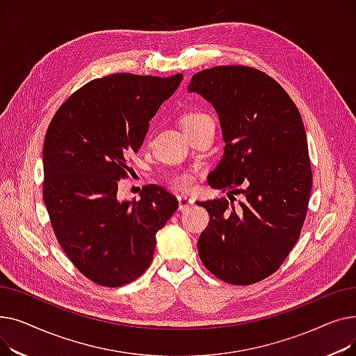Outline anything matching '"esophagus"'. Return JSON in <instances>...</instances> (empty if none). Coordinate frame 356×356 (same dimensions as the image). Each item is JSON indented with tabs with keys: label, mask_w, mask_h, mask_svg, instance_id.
I'll return each instance as SVG.
<instances>
[{
	"label": "esophagus",
	"mask_w": 356,
	"mask_h": 356,
	"mask_svg": "<svg viewBox=\"0 0 356 356\" xmlns=\"http://www.w3.org/2000/svg\"><path fill=\"white\" fill-rule=\"evenodd\" d=\"M177 200H179V209L180 211L189 209L191 207H193V204H195V200L192 197H189V196H186V195L177 196Z\"/></svg>",
	"instance_id": "esophagus-1"
}]
</instances>
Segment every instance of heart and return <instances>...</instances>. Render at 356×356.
<instances>
[{"label": "heart", "mask_w": 356, "mask_h": 356, "mask_svg": "<svg viewBox=\"0 0 356 356\" xmlns=\"http://www.w3.org/2000/svg\"><path fill=\"white\" fill-rule=\"evenodd\" d=\"M204 122H212V120H211V117L208 114H204V112H200V111L188 112V114H186L181 118V124H183L184 129L197 127V125L204 124ZM170 180L177 186V188L189 189V188H192V186L195 184L196 177L192 173H179V175L172 176Z\"/></svg>", "instance_id": "obj_1"}]
</instances>
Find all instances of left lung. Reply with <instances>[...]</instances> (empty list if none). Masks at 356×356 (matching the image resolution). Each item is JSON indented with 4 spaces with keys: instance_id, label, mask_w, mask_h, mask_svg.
<instances>
[{
    "instance_id": "obj_1",
    "label": "left lung",
    "mask_w": 356,
    "mask_h": 356,
    "mask_svg": "<svg viewBox=\"0 0 356 356\" xmlns=\"http://www.w3.org/2000/svg\"><path fill=\"white\" fill-rule=\"evenodd\" d=\"M189 92L219 117L225 148L208 183L231 199L197 202L211 218L199 257L225 283L254 284L283 264L306 219L313 180L300 112L282 85L248 66L200 70ZM238 193L245 202L235 209Z\"/></svg>"
}]
</instances>
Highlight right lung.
<instances>
[{"instance_id": "right-lung-1", "label": "right lung", "mask_w": 356, "mask_h": 356, "mask_svg": "<svg viewBox=\"0 0 356 356\" xmlns=\"http://www.w3.org/2000/svg\"><path fill=\"white\" fill-rule=\"evenodd\" d=\"M183 74L115 73L93 79L56 112L43 145V200L65 254L90 282L120 287L152 264L156 234L177 199L148 184L140 200L117 199L127 159L137 153L149 120Z\"/></svg>"}]
</instances>
